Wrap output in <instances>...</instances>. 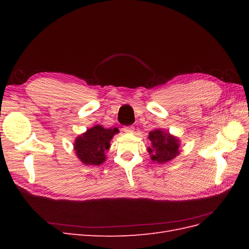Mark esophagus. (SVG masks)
Listing matches in <instances>:
<instances>
[{
  "label": "esophagus",
  "instance_id": "1",
  "mask_svg": "<svg viewBox=\"0 0 249 249\" xmlns=\"http://www.w3.org/2000/svg\"><path fill=\"white\" fill-rule=\"evenodd\" d=\"M124 131L125 133H133V132H134V126H132V125L124 126Z\"/></svg>",
  "mask_w": 249,
  "mask_h": 249
}]
</instances>
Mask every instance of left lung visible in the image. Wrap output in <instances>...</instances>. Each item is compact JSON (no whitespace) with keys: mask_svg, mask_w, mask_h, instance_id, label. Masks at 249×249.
I'll return each mask as SVG.
<instances>
[{"mask_svg":"<svg viewBox=\"0 0 249 249\" xmlns=\"http://www.w3.org/2000/svg\"><path fill=\"white\" fill-rule=\"evenodd\" d=\"M148 139L152 142V147H148L147 150L152 160L157 163L169 162L179 154V140L167 132L160 129L150 131Z\"/></svg>","mask_w":249,"mask_h":249,"instance_id":"8db88e82","label":"left lung"}]
</instances>
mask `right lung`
Instances as JSON below:
<instances>
[{"label":"right lung","instance_id":"right-lung-1","mask_svg":"<svg viewBox=\"0 0 249 249\" xmlns=\"http://www.w3.org/2000/svg\"><path fill=\"white\" fill-rule=\"evenodd\" d=\"M119 131L105 129L102 125H94L84 134L80 135L74 141L73 148L76 155L86 165H101L106 160L105 153L110 148V141Z\"/></svg>","mask_w":249,"mask_h":249}]
</instances>
